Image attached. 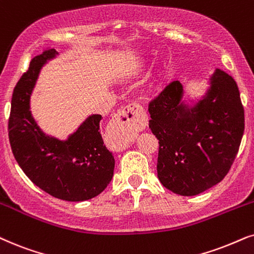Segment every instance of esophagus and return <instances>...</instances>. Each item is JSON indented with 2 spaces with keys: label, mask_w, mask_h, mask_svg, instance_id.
Wrapping results in <instances>:
<instances>
[{
  "label": "esophagus",
  "mask_w": 254,
  "mask_h": 254,
  "mask_svg": "<svg viewBox=\"0 0 254 254\" xmlns=\"http://www.w3.org/2000/svg\"><path fill=\"white\" fill-rule=\"evenodd\" d=\"M147 125L143 108L139 104L131 103L115 114L108 126V134L120 148L128 146L136 131L143 129Z\"/></svg>",
  "instance_id": "34e87169"
}]
</instances>
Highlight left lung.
Masks as SVG:
<instances>
[{"mask_svg":"<svg viewBox=\"0 0 254 254\" xmlns=\"http://www.w3.org/2000/svg\"><path fill=\"white\" fill-rule=\"evenodd\" d=\"M177 80L148 104L149 129L159 140L157 176L163 187L195 196L228 175L245 129V114L235 79L217 70L207 97L188 113L180 104Z\"/></svg>","mask_w":254,"mask_h":254,"instance_id":"8db88e82","label":"left lung"}]
</instances>
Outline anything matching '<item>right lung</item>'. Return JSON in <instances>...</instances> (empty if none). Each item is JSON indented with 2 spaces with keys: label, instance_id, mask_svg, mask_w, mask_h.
Returning a JSON list of instances; mask_svg holds the SVG:
<instances>
[{
  "label": "right lung",
  "instance_id": "right-lung-1",
  "mask_svg": "<svg viewBox=\"0 0 254 254\" xmlns=\"http://www.w3.org/2000/svg\"><path fill=\"white\" fill-rule=\"evenodd\" d=\"M56 55L44 50L12 92L8 121L9 141L16 161L32 183L59 199L80 202L98 196L113 177L114 157L100 134L101 115H92L67 141L45 136L30 113V94L39 70Z\"/></svg>",
  "mask_w": 254,
  "mask_h": 254
}]
</instances>
